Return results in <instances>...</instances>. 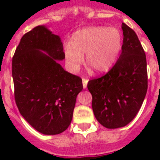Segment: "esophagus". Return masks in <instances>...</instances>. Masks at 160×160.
<instances>
[{"mask_svg":"<svg viewBox=\"0 0 160 160\" xmlns=\"http://www.w3.org/2000/svg\"><path fill=\"white\" fill-rule=\"evenodd\" d=\"M82 83H83L84 89H87V83H88V80H87V79H85V78H83V79H82Z\"/></svg>","mask_w":160,"mask_h":160,"instance_id":"1","label":"esophagus"}]
</instances>
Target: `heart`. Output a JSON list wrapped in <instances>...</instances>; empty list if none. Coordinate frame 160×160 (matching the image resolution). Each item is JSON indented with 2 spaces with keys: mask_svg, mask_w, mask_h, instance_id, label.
Here are the masks:
<instances>
[{
  "mask_svg": "<svg viewBox=\"0 0 160 160\" xmlns=\"http://www.w3.org/2000/svg\"><path fill=\"white\" fill-rule=\"evenodd\" d=\"M122 46V35L116 27L90 26L73 33L71 42L64 46V57L71 72L76 73L84 63L98 73L107 72L113 67Z\"/></svg>",
  "mask_w": 160,
  "mask_h": 160,
  "instance_id": "obj_1",
  "label": "heart"
}]
</instances>
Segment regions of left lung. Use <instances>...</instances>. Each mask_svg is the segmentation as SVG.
<instances>
[{"label": "left lung", "instance_id": "1", "mask_svg": "<svg viewBox=\"0 0 160 160\" xmlns=\"http://www.w3.org/2000/svg\"><path fill=\"white\" fill-rule=\"evenodd\" d=\"M122 29L123 42L119 59L106 74L87 84L94 116L107 128L129 123L140 111L148 91L144 49L134 30L124 23Z\"/></svg>", "mask_w": 160, "mask_h": 160}]
</instances>
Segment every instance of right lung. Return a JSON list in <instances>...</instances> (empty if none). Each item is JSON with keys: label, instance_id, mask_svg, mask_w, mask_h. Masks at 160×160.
I'll list each match as a JSON object with an SVG mask.
<instances>
[{"label": "right lung", "instance_id": "1", "mask_svg": "<svg viewBox=\"0 0 160 160\" xmlns=\"http://www.w3.org/2000/svg\"><path fill=\"white\" fill-rule=\"evenodd\" d=\"M45 52L46 54L42 52ZM62 42L43 26L21 38L12 61L14 98L20 114L37 131L58 134L68 128L82 80L63 69Z\"/></svg>", "mask_w": 160, "mask_h": 160}]
</instances>
